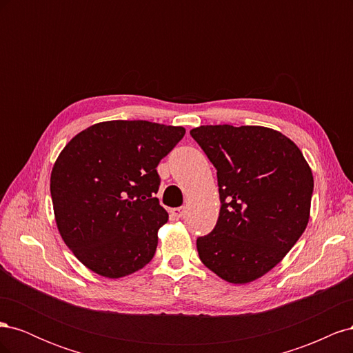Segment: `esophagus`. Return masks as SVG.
Instances as JSON below:
<instances>
[{
    "label": "esophagus",
    "instance_id": "34e87169",
    "mask_svg": "<svg viewBox=\"0 0 353 353\" xmlns=\"http://www.w3.org/2000/svg\"><path fill=\"white\" fill-rule=\"evenodd\" d=\"M170 213H172L175 218H183L184 213H185V209L184 208H175V209L170 210Z\"/></svg>",
    "mask_w": 353,
    "mask_h": 353
}]
</instances>
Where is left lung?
Here are the masks:
<instances>
[{
    "mask_svg": "<svg viewBox=\"0 0 353 353\" xmlns=\"http://www.w3.org/2000/svg\"><path fill=\"white\" fill-rule=\"evenodd\" d=\"M216 168V227L197 239L203 265L248 284L270 272L302 236L314 175L299 147L265 126L203 125L190 131Z\"/></svg>",
    "mask_w": 353,
    "mask_h": 353,
    "instance_id": "left-lung-1",
    "label": "left lung"
}]
</instances>
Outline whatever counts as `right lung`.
I'll return each mask as SVG.
<instances>
[{"mask_svg":"<svg viewBox=\"0 0 353 353\" xmlns=\"http://www.w3.org/2000/svg\"><path fill=\"white\" fill-rule=\"evenodd\" d=\"M183 126L108 121L74 135L56 159L50 191L63 241L104 279L131 275L153 259L168 212L154 194L157 165Z\"/></svg>","mask_w":353,"mask_h":353,"instance_id":"obj_1","label":"right lung"}]
</instances>
